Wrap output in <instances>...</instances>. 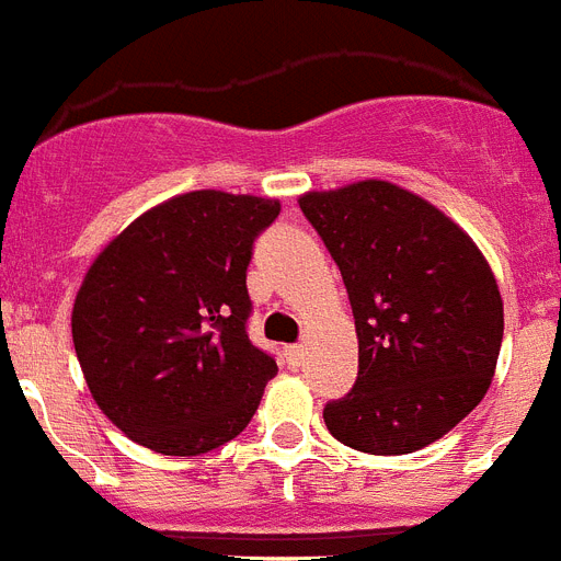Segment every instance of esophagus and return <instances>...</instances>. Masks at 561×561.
<instances>
[{
    "label": "esophagus",
    "mask_w": 561,
    "mask_h": 561,
    "mask_svg": "<svg viewBox=\"0 0 561 561\" xmlns=\"http://www.w3.org/2000/svg\"><path fill=\"white\" fill-rule=\"evenodd\" d=\"M285 354H288L290 366H302L305 345H288V348H285Z\"/></svg>",
    "instance_id": "esophagus-1"
}]
</instances>
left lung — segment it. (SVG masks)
I'll return each instance as SVG.
<instances>
[{
    "label": "left lung",
    "instance_id": "1",
    "mask_svg": "<svg viewBox=\"0 0 561 561\" xmlns=\"http://www.w3.org/2000/svg\"><path fill=\"white\" fill-rule=\"evenodd\" d=\"M343 273L357 383L322 412L340 444L407 455L444 438L490 389L504 305L476 241L421 195L357 181L299 198Z\"/></svg>",
    "mask_w": 561,
    "mask_h": 561
}]
</instances>
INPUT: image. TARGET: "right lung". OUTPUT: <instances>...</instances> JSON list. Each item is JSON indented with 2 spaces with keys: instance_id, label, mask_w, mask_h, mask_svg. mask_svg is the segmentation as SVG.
Here are the masks:
<instances>
[{
  "instance_id": "obj_1",
  "label": "right lung",
  "mask_w": 561,
  "mask_h": 561,
  "mask_svg": "<svg viewBox=\"0 0 561 561\" xmlns=\"http://www.w3.org/2000/svg\"><path fill=\"white\" fill-rule=\"evenodd\" d=\"M276 216V198L195 190L135 218L89 267L75 352L91 398L135 444L202 455L256 414L276 359L248 336V265Z\"/></svg>"
}]
</instances>
